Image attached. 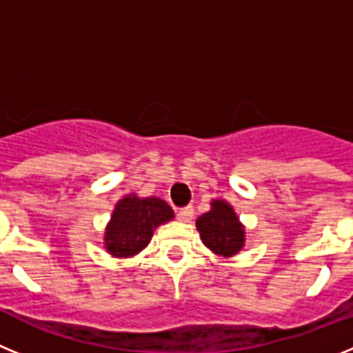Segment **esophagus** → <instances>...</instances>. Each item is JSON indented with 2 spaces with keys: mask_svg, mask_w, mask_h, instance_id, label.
Returning <instances> with one entry per match:
<instances>
[{
  "mask_svg": "<svg viewBox=\"0 0 353 353\" xmlns=\"http://www.w3.org/2000/svg\"><path fill=\"white\" fill-rule=\"evenodd\" d=\"M192 217H194V208L192 207H183L176 212V219L180 223H191Z\"/></svg>",
  "mask_w": 353,
  "mask_h": 353,
  "instance_id": "esophagus-1",
  "label": "esophagus"
}]
</instances>
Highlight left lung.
Returning a JSON list of instances; mask_svg holds the SVG:
<instances>
[{"mask_svg": "<svg viewBox=\"0 0 353 353\" xmlns=\"http://www.w3.org/2000/svg\"><path fill=\"white\" fill-rule=\"evenodd\" d=\"M201 242L219 258H233L245 245V228L226 199H212L210 210L196 219Z\"/></svg>", "mask_w": 353, "mask_h": 353, "instance_id": "8db88e82", "label": "left lung"}]
</instances>
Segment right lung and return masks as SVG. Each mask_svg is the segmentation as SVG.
<instances>
[{"instance_id": "right-lung-1", "label": "right lung", "mask_w": 353, "mask_h": 353, "mask_svg": "<svg viewBox=\"0 0 353 353\" xmlns=\"http://www.w3.org/2000/svg\"><path fill=\"white\" fill-rule=\"evenodd\" d=\"M174 212L157 196H123L114 205L104 232V249L113 258H132L141 252L161 224L170 223Z\"/></svg>"}]
</instances>
